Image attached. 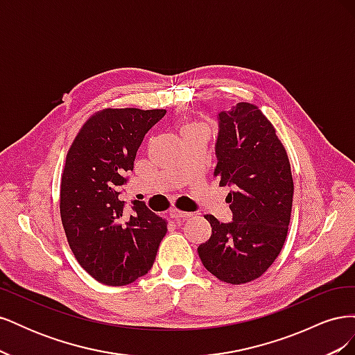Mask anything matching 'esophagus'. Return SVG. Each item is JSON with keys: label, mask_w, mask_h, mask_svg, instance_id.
I'll return each instance as SVG.
<instances>
[{"label": "esophagus", "mask_w": 355, "mask_h": 355, "mask_svg": "<svg viewBox=\"0 0 355 355\" xmlns=\"http://www.w3.org/2000/svg\"><path fill=\"white\" fill-rule=\"evenodd\" d=\"M168 214H170V218H173V219H176V220H179V219H187V218L191 216V213L182 211V210H178V209H171V210L168 211Z\"/></svg>", "instance_id": "esophagus-1"}]
</instances>
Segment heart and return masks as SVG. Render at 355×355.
Listing matches in <instances>:
<instances>
[{"label":"heart","mask_w":355,"mask_h":355,"mask_svg":"<svg viewBox=\"0 0 355 355\" xmlns=\"http://www.w3.org/2000/svg\"><path fill=\"white\" fill-rule=\"evenodd\" d=\"M198 128H204L201 124H188L185 128H184V133L185 132H191V130H198Z\"/></svg>","instance_id":"obj_1"}]
</instances>
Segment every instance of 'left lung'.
Masks as SVG:
<instances>
[{
	"instance_id": "8db88e82",
	"label": "left lung",
	"mask_w": 355,
	"mask_h": 355,
	"mask_svg": "<svg viewBox=\"0 0 355 355\" xmlns=\"http://www.w3.org/2000/svg\"><path fill=\"white\" fill-rule=\"evenodd\" d=\"M213 175L231 187L227 201L232 220L211 214L210 239L198 245L204 268L220 282L256 280L280 254L288 231L293 179L288 157L275 128L257 106L240 102L218 115Z\"/></svg>"
}]
</instances>
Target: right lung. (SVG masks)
<instances>
[{
	"label": "right lung",
	"instance_id": "obj_1",
	"mask_svg": "<svg viewBox=\"0 0 355 355\" xmlns=\"http://www.w3.org/2000/svg\"><path fill=\"white\" fill-rule=\"evenodd\" d=\"M166 110H103L69 148L60 184V218L72 253L94 280L125 286L151 270L167 223L144 201L124 213L120 194L145 135Z\"/></svg>",
	"mask_w": 355,
	"mask_h": 355
}]
</instances>
